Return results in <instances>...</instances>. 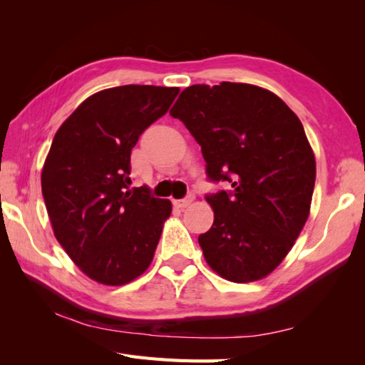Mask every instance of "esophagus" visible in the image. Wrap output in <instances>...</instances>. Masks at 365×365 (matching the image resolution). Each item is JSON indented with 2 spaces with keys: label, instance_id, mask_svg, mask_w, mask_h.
<instances>
[{
  "label": "esophagus",
  "instance_id": "obj_1",
  "mask_svg": "<svg viewBox=\"0 0 365 365\" xmlns=\"http://www.w3.org/2000/svg\"><path fill=\"white\" fill-rule=\"evenodd\" d=\"M192 200H195V195H190V196H187L185 199H177V200H174V205L177 207V208H187Z\"/></svg>",
  "mask_w": 365,
  "mask_h": 365
}]
</instances>
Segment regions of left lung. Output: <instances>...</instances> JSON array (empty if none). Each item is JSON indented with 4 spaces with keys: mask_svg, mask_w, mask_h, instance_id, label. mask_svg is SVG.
Wrapping results in <instances>:
<instances>
[{
    "mask_svg": "<svg viewBox=\"0 0 365 365\" xmlns=\"http://www.w3.org/2000/svg\"><path fill=\"white\" fill-rule=\"evenodd\" d=\"M169 114L200 145L208 178L232 185L205 197L215 212L199 235L207 263L232 282L268 276L311 210L315 157L298 115L273 92L229 81L192 84Z\"/></svg>",
    "mask_w": 365,
    "mask_h": 365,
    "instance_id": "8db88e82",
    "label": "left lung"
}]
</instances>
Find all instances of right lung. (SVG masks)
Segmentation results:
<instances>
[{"label": "right lung", "instance_id": "add662e5", "mask_svg": "<svg viewBox=\"0 0 365 365\" xmlns=\"http://www.w3.org/2000/svg\"><path fill=\"white\" fill-rule=\"evenodd\" d=\"M178 88L127 84L100 91L59 127L42 169L54 237L84 274L123 285L149 268L173 205L130 190V155L165 115Z\"/></svg>", "mask_w": 365, "mask_h": 365}]
</instances>
